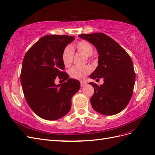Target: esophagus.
Returning a JSON list of instances; mask_svg holds the SVG:
<instances>
[{
	"instance_id": "esophagus-1",
	"label": "esophagus",
	"mask_w": 155,
	"mask_h": 155,
	"mask_svg": "<svg viewBox=\"0 0 155 155\" xmlns=\"http://www.w3.org/2000/svg\"><path fill=\"white\" fill-rule=\"evenodd\" d=\"M86 84H86L85 82H81V87L85 86Z\"/></svg>"
}]
</instances>
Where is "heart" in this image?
<instances>
[{
    "label": "heart",
    "instance_id": "1",
    "mask_svg": "<svg viewBox=\"0 0 155 155\" xmlns=\"http://www.w3.org/2000/svg\"><path fill=\"white\" fill-rule=\"evenodd\" d=\"M74 48L78 52L81 53L86 57L91 56L94 51V47L91 44L85 40H82L77 43L74 45ZM73 56V51L71 48L67 47L64 48L62 56H61V60H62V62L65 67H69L72 64ZM91 71V69L89 66L79 67V66L74 65L69 70V74L73 78L77 79V80H82Z\"/></svg>",
    "mask_w": 155,
    "mask_h": 155
}]
</instances>
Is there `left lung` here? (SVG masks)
I'll return each mask as SVG.
<instances>
[{
  "label": "left lung",
  "mask_w": 155,
  "mask_h": 155,
  "mask_svg": "<svg viewBox=\"0 0 155 155\" xmlns=\"http://www.w3.org/2000/svg\"><path fill=\"white\" fill-rule=\"evenodd\" d=\"M79 37L94 45L99 54L98 65L90 78L104 79L103 84L99 86L89 83L95 87L90 99L92 108L105 116L119 113L129 104L134 87L136 74L130 57L103 33L81 34Z\"/></svg>",
  "instance_id": "8db88e82"
}]
</instances>
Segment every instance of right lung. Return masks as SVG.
<instances>
[{"label": "right lung", "instance_id": "1", "mask_svg": "<svg viewBox=\"0 0 155 155\" xmlns=\"http://www.w3.org/2000/svg\"><path fill=\"white\" fill-rule=\"evenodd\" d=\"M74 36L47 35L26 53L22 64L21 82L25 99L32 111L46 120H57L71 107L72 97L80 89V82L63 72L61 56ZM57 76L66 80L56 85Z\"/></svg>", "mask_w": 155, "mask_h": 155}]
</instances>
